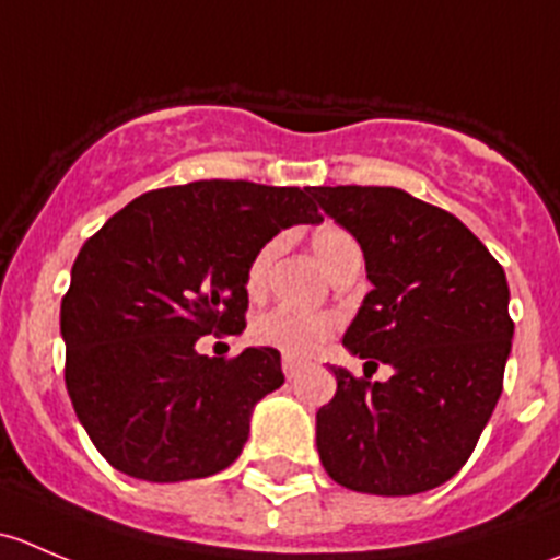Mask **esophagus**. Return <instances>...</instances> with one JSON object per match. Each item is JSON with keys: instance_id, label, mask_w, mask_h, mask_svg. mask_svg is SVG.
<instances>
[{"instance_id": "esophagus-1", "label": "esophagus", "mask_w": 560, "mask_h": 560, "mask_svg": "<svg viewBox=\"0 0 560 560\" xmlns=\"http://www.w3.org/2000/svg\"><path fill=\"white\" fill-rule=\"evenodd\" d=\"M281 369H284V376H287V380H295V376L301 374V369H303V365L298 363V360H292V358H284V363H281Z\"/></svg>"}]
</instances>
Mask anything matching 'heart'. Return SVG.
<instances>
[{"instance_id": "b5f03b06", "label": "heart", "mask_w": 560, "mask_h": 560, "mask_svg": "<svg viewBox=\"0 0 560 560\" xmlns=\"http://www.w3.org/2000/svg\"><path fill=\"white\" fill-rule=\"evenodd\" d=\"M279 248L281 238H270L254 252L252 262L246 268V292L252 298H259L265 292L270 265H273ZM312 248L316 257H319L322 268L330 273V279L341 273L347 265L360 262V257H363L354 235L338 228V224H322V228H316L312 233ZM336 332V314L298 312V308L290 306H276L270 312H262L252 322V338L259 347H270L292 360L312 358Z\"/></svg>"}]
</instances>
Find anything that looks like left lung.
Instances as JSON below:
<instances>
[{"label":"left lung","instance_id":"8db88e82","mask_svg":"<svg viewBox=\"0 0 560 560\" xmlns=\"http://www.w3.org/2000/svg\"><path fill=\"white\" fill-rule=\"evenodd\" d=\"M312 195L358 238L374 284L343 347L393 365L387 382L332 365L336 395L316 411L319 460L358 493H425L471 457L504 387L515 332L504 268L460 219L404 189Z\"/></svg>","mask_w":560,"mask_h":560}]
</instances>
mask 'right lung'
I'll return each instance as SVG.
<instances>
[{"mask_svg":"<svg viewBox=\"0 0 560 560\" xmlns=\"http://www.w3.org/2000/svg\"><path fill=\"white\" fill-rule=\"evenodd\" d=\"M312 186L191 180L145 191L83 244L61 298L65 382L100 455L149 482L228 468L281 354L208 358L200 336L246 327V268L292 224L319 222Z\"/></svg>","mask_w":560,"mask_h":560,"instance_id":"add662e5","label":"right lung"}]
</instances>
